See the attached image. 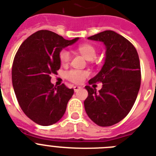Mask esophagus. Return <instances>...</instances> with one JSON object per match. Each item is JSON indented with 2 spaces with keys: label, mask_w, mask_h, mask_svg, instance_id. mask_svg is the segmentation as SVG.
<instances>
[{
  "label": "esophagus",
  "mask_w": 156,
  "mask_h": 156,
  "mask_svg": "<svg viewBox=\"0 0 156 156\" xmlns=\"http://www.w3.org/2000/svg\"><path fill=\"white\" fill-rule=\"evenodd\" d=\"M80 89H81L80 86H74V92H77V91H78V90H80Z\"/></svg>",
  "instance_id": "1"
}]
</instances>
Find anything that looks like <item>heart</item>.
Listing matches in <instances>:
<instances>
[{"mask_svg": "<svg viewBox=\"0 0 156 156\" xmlns=\"http://www.w3.org/2000/svg\"><path fill=\"white\" fill-rule=\"evenodd\" d=\"M78 51L84 56L86 59L89 61H92L97 56L96 48L94 46L89 44H81L78 48ZM70 53L69 51L66 49L62 50L59 52V59L60 62L62 64H66L70 62ZM87 72L83 71L80 70H71L66 72V77L68 80L74 83H80L84 80L85 78L87 76Z\"/></svg>", "mask_w": 156, "mask_h": 156, "instance_id": "heart-1", "label": "heart"}]
</instances>
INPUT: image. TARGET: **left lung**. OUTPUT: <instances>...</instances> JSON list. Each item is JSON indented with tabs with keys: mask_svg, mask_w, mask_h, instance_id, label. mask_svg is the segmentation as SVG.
<instances>
[{
	"mask_svg": "<svg viewBox=\"0 0 156 156\" xmlns=\"http://www.w3.org/2000/svg\"><path fill=\"white\" fill-rule=\"evenodd\" d=\"M88 40L102 42L106 51L102 68L89 81V84L102 82V87L98 91L85 87L88 91L85 110L98 125L111 126L128 115L138 95L141 81L138 53L129 40L111 30Z\"/></svg>",
	"mask_w": 156,
	"mask_h": 156,
	"instance_id": "1",
	"label": "left lung"
}]
</instances>
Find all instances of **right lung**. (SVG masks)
<instances>
[{"instance_id": "1", "label": "right lung", "mask_w": 156, "mask_h": 156, "mask_svg": "<svg viewBox=\"0 0 156 156\" xmlns=\"http://www.w3.org/2000/svg\"><path fill=\"white\" fill-rule=\"evenodd\" d=\"M78 39L67 40L40 30L24 40L16 54L12 68L16 97L26 116L38 125L55 124L66 112L74 90L64 84L54 86L51 74L59 70V52Z\"/></svg>"}]
</instances>
